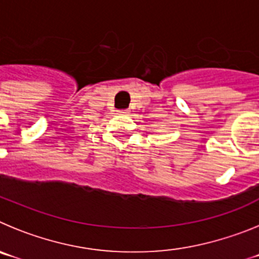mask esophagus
Returning <instances> with one entry per match:
<instances>
[{
  "instance_id": "esophagus-1",
  "label": "esophagus",
  "mask_w": 259,
  "mask_h": 259,
  "mask_svg": "<svg viewBox=\"0 0 259 259\" xmlns=\"http://www.w3.org/2000/svg\"><path fill=\"white\" fill-rule=\"evenodd\" d=\"M119 113H120V114H128V110H120Z\"/></svg>"
}]
</instances>
